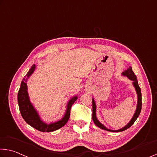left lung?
I'll use <instances>...</instances> for the list:
<instances>
[{"instance_id":"obj_1","label":"left lung","mask_w":157,"mask_h":157,"mask_svg":"<svg viewBox=\"0 0 157 157\" xmlns=\"http://www.w3.org/2000/svg\"><path fill=\"white\" fill-rule=\"evenodd\" d=\"M122 75H123L126 76L128 78L131 79V80H133V85H134V86H135L136 90V92H137V94H138V105H137L136 113H135V114H134L132 119H131V120L130 121V122H129L127 124V125H126V126H124V128L119 129V130H117V131L110 130V129H108V128H107L106 127H105V126H104L103 124L99 122L98 120L96 118V104H95V102H94V99H92V108H93V113H92V119H93L94 124H95L97 126H98L99 128L103 129V130L108 131H111V132H121V131H125L127 128H128L129 127H131V126L133 124V123L135 122L137 118L138 117L139 114H140V113L141 108H142L141 90H140V86H139V85H138V80H137V77L135 75V73H133L132 68H131V67H129V68L127 70H126V71L123 72Z\"/></svg>"}]
</instances>
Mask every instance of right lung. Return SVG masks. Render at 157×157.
<instances>
[{"instance_id":"obj_1","label":"right lung","mask_w":157,"mask_h":157,"mask_svg":"<svg viewBox=\"0 0 157 157\" xmlns=\"http://www.w3.org/2000/svg\"><path fill=\"white\" fill-rule=\"evenodd\" d=\"M35 68H36V66H32L31 69L26 75V76L29 78L33 73ZM17 98H18L19 108L21 114L27 124H29L30 126H31L32 127L37 129V130L42 131V132H52V131L58 130L59 128L63 127L68 122L70 114H71L70 113H71V106L78 98H77V96H75L69 101L68 107H67L66 113L61 120L55 123L50 124L49 125L44 124L40 120L37 112L34 109L33 105H31V103H30L28 91H27L26 79L24 78L23 80L21 81V86L18 91V95H17Z\"/></svg>"}]
</instances>
